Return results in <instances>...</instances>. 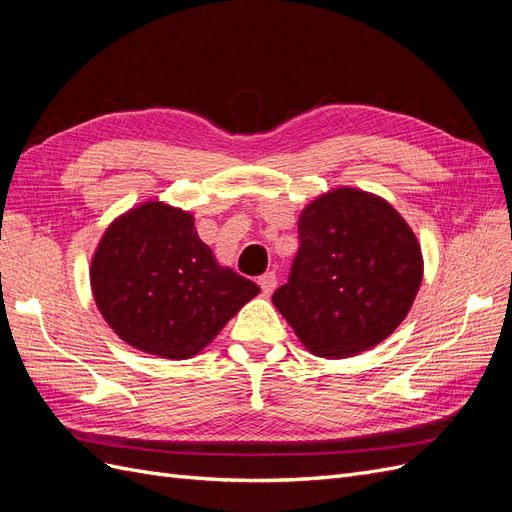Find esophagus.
Returning <instances> with one entry per match:
<instances>
[{"mask_svg":"<svg viewBox=\"0 0 512 512\" xmlns=\"http://www.w3.org/2000/svg\"><path fill=\"white\" fill-rule=\"evenodd\" d=\"M258 284L262 288V294H271L277 288V277H275V273H265L258 277Z\"/></svg>","mask_w":512,"mask_h":512,"instance_id":"34e87169","label":"esophagus"}]
</instances>
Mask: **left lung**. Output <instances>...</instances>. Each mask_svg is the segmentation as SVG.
Here are the masks:
<instances>
[{
	"label": "left lung",
	"instance_id": "obj_1",
	"mask_svg": "<svg viewBox=\"0 0 512 512\" xmlns=\"http://www.w3.org/2000/svg\"><path fill=\"white\" fill-rule=\"evenodd\" d=\"M299 254L273 305L316 356L346 359L389 337L423 282L421 243L378 194L333 188L299 215Z\"/></svg>",
	"mask_w": 512,
	"mask_h": 512
}]
</instances>
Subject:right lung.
Masks as SVG:
<instances>
[{
	"instance_id": "1",
	"label": "right lung",
	"mask_w": 512,
	"mask_h": 512,
	"mask_svg": "<svg viewBox=\"0 0 512 512\" xmlns=\"http://www.w3.org/2000/svg\"><path fill=\"white\" fill-rule=\"evenodd\" d=\"M89 284L121 342L173 361L203 352L260 292L215 260L190 211L160 198L108 224L91 256Z\"/></svg>"
}]
</instances>
